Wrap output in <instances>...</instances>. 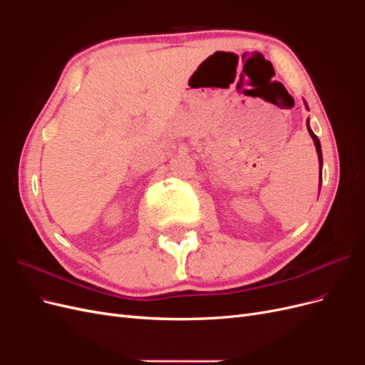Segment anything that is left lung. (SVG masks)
<instances>
[{"label":"left lung","mask_w":365,"mask_h":365,"mask_svg":"<svg viewBox=\"0 0 365 365\" xmlns=\"http://www.w3.org/2000/svg\"><path fill=\"white\" fill-rule=\"evenodd\" d=\"M304 105H306V108H307V103H306V102H304ZM307 109H309V108H307ZM306 125H307L309 134H311V137H312V140H314V145H315V148H317L318 161H319V185H322V169H323V153H322V145H319V140H318V137L314 134L312 129H311V126H309V118H307V121H306Z\"/></svg>","instance_id":"left-lung-1"}]
</instances>
